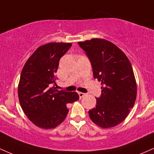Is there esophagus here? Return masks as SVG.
Segmentation results:
<instances>
[{
  "label": "esophagus",
  "mask_w": 154,
  "mask_h": 154,
  "mask_svg": "<svg viewBox=\"0 0 154 154\" xmlns=\"http://www.w3.org/2000/svg\"><path fill=\"white\" fill-rule=\"evenodd\" d=\"M78 94H79V98H83V97L85 96V93H79Z\"/></svg>",
  "instance_id": "obj_1"
}]
</instances>
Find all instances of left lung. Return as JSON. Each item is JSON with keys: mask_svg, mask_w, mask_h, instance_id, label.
I'll return each instance as SVG.
<instances>
[{"mask_svg": "<svg viewBox=\"0 0 154 154\" xmlns=\"http://www.w3.org/2000/svg\"><path fill=\"white\" fill-rule=\"evenodd\" d=\"M78 45L91 61L94 79L101 82V95L88 111L90 118L100 128L115 127L128 116L137 96L131 63L122 51L104 39L93 38Z\"/></svg>", "mask_w": 154, "mask_h": 154, "instance_id": "8db88e82", "label": "left lung"}]
</instances>
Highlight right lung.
Masks as SVG:
<instances>
[{
  "label": "right lung",
  "mask_w": 154,
  "mask_h": 154,
  "mask_svg": "<svg viewBox=\"0 0 154 154\" xmlns=\"http://www.w3.org/2000/svg\"><path fill=\"white\" fill-rule=\"evenodd\" d=\"M69 43H50L36 49L26 61L18 86L19 103L28 119L43 129L60 125L69 112L66 104L79 99L76 92L58 91L56 72Z\"/></svg>",
  "instance_id": "add662e5"
}]
</instances>
